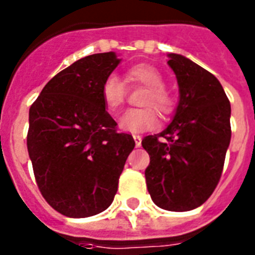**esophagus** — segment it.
<instances>
[{"mask_svg": "<svg viewBox=\"0 0 255 255\" xmlns=\"http://www.w3.org/2000/svg\"><path fill=\"white\" fill-rule=\"evenodd\" d=\"M133 140H135L136 147H140L141 145V136L140 135H133Z\"/></svg>", "mask_w": 255, "mask_h": 255, "instance_id": "34e87169", "label": "esophagus"}]
</instances>
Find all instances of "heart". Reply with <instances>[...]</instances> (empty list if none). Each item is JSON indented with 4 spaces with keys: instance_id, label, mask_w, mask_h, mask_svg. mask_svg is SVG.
Instances as JSON below:
<instances>
[{
    "instance_id": "heart-1",
    "label": "heart",
    "mask_w": 255,
    "mask_h": 255,
    "mask_svg": "<svg viewBox=\"0 0 255 255\" xmlns=\"http://www.w3.org/2000/svg\"><path fill=\"white\" fill-rule=\"evenodd\" d=\"M128 81L133 85L147 87L141 99L145 108L129 110L120 118L119 127L127 132H143L157 126V114L168 115L173 111L174 98L164 83V75L157 67L149 63H137L127 71ZM127 86L116 74H110L102 85V99L110 114H118L127 98ZM155 108L154 110L153 108Z\"/></svg>"
}]
</instances>
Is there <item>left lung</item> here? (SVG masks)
<instances>
[{"label": "left lung", "mask_w": 255, "mask_h": 255, "mask_svg": "<svg viewBox=\"0 0 255 255\" xmlns=\"http://www.w3.org/2000/svg\"><path fill=\"white\" fill-rule=\"evenodd\" d=\"M180 91L172 123L145 136V181L161 209L186 212L202 205L221 178L229 147L230 102L213 74L180 54H168Z\"/></svg>", "instance_id": "8db88e82"}]
</instances>
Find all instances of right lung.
I'll return each instance as SVG.
<instances>
[{"instance_id":"add662e5","label":"right lung","mask_w":255,"mask_h":255,"mask_svg":"<svg viewBox=\"0 0 255 255\" xmlns=\"http://www.w3.org/2000/svg\"><path fill=\"white\" fill-rule=\"evenodd\" d=\"M116 54H92L62 70L29 111L27 151L42 196L63 216L103 212L115 197L135 140L119 133L102 99Z\"/></svg>"}]
</instances>
